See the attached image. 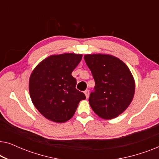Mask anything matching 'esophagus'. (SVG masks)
<instances>
[{
	"label": "esophagus",
	"instance_id": "34e87169",
	"mask_svg": "<svg viewBox=\"0 0 159 159\" xmlns=\"http://www.w3.org/2000/svg\"><path fill=\"white\" fill-rule=\"evenodd\" d=\"M84 95H85L86 96V98H88L89 97V95H90V93H89V90H86L85 91H84Z\"/></svg>",
	"mask_w": 159,
	"mask_h": 159
}]
</instances>
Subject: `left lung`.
<instances>
[{"instance_id":"8db88e82","label":"left lung","mask_w":159,"mask_h":159,"mask_svg":"<svg viewBox=\"0 0 159 159\" xmlns=\"http://www.w3.org/2000/svg\"><path fill=\"white\" fill-rule=\"evenodd\" d=\"M95 80L89 103L95 114L104 119L116 118L133 99L135 84L131 71L119 58L107 54L84 56Z\"/></svg>"}]
</instances>
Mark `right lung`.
Returning <instances> with one entry per match:
<instances>
[{
    "instance_id": "1",
    "label": "right lung",
    "mask_w": 159,
    "mask_h": 159,
    "mask_svg": "<svg viewBox=\"0 0 159 159\" xmlns=\"http://www.w3.org/2000/svg\"><path fill=\"white\" fill-rule=\"evenodd\" d=\"M82 58V54L53 55L41 61L30 78L32 101L39 112L49 120L63 123L70 119L80 101L85 99L76 89L77 80L71 72Z\"/></svg>"
}]
</instances>
